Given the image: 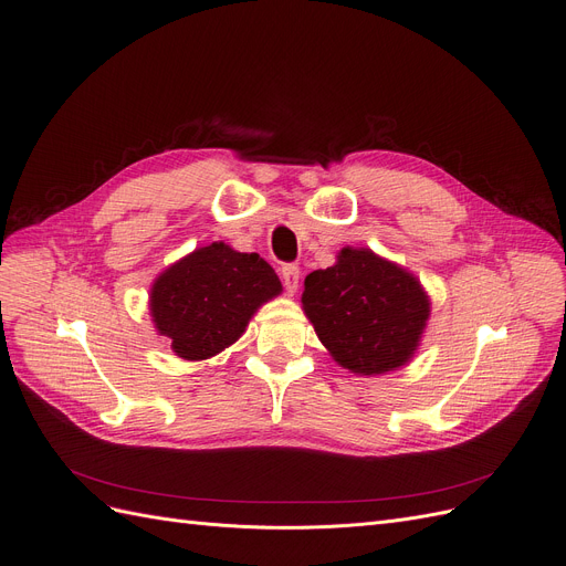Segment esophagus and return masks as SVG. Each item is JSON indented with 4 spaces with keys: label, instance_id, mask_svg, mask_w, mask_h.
I'll use <instances>...</instances> for the list:
<instances>
[{
    "label": "esophagus",
    "instance_id": "1",
    "mask_svg": "<svg viewBox=\"0 0 566 566\" xmlns=\"http://www.w3.org/2000/svg\"><path fill=\"white\" fill-rule=\"evenodd\" d=\"M282 280H284V286L289 293H293L295 289H298V280H301V268L295 263H286L282 265Z\"/></svg>",
    "mask_w": 566,
    "mask_h": 566
}]
</instances>
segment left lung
Masks as SVG:
<instances>
[{
  "mask_svg": "<svg viewBox=\"0 0 566 566\" xmlns=\"http://www.w3.org/2000/svg\"><path fill=\"white\" fill-rule=\"evenodd\" d=\"M303 312L339 367L380 376L412 360L431 301L403 265L346 245L335 265L305 277Z\"/></svg>",
  "mask_w": 566,
  "mask_h": 566,
  "instance_id": "1",
  "label": "left lung"
}]
</instances>
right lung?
Segmentation results:
<instances>
[{
	"instance_id": "right-lung-1",
	"label": "right lung",
	"mask_w": 566,
	"mask_h": 566,
	"mask_svg": "<svg viewBox=\"0 0 566 566\" xmlns=\"http://www.w3.org/2000/svg\"><path fill=\"white\" fill-rule=\"evenodd\" d=\"M280 293V277L259 254L216 241L165 268L148 312L178 358L199 363L241 339L256 310Z\"/></svg>"
}]
</instances>
